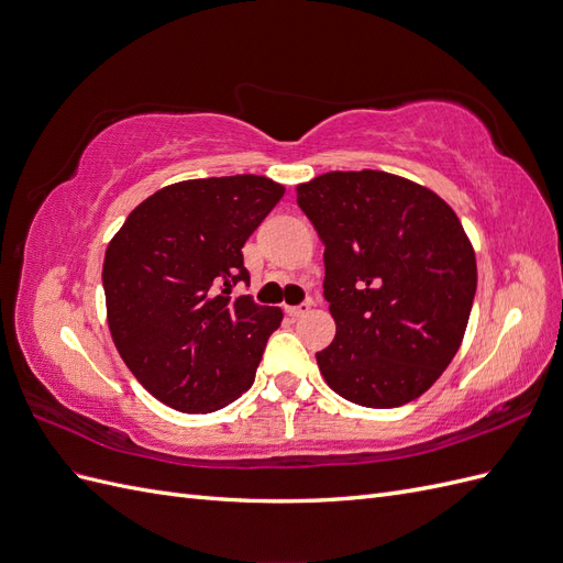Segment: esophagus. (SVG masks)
Wrapping results in <instances>:
<instances>
[{
    "label": "esophagus",
    "mask_w": 563,
    "mask_h": 563,
    "mask_svg": "<svg viewBox=\"0 0 563 563\" xmlns=\"http://www.w3.org/2000/svg\"><path fill=\"white\" fill-rule=\"evenodd\" d=\"M312 310V300H305V302H300V305H288L286 308V314L288 317H294V319H298V317H305Z\"/></svg>",
    "instance_id": "esophagus-1"
}]
</instances>
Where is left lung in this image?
Returning a JSON list of instances; mask_svg holds the SVG:
<instances>
[{
  "mask_svg": "<svg viewBox=\"0 0 563 563\" xmlns=\"http://www.w3.org/2000/svg\"><path fill=\"white\" fill-rule=\"evenodd\" d=\"M323 244L333 343L317 352L343 399L395 408L428 391L455 356L476 291L470 236L449 203L385 172H331L296 187Z\"/></svg>",
  "mask_w": 563,
  "mask_h": 563,
  "instance_id": "8db88e82",
  "label": "left lung"
}]
</instances>
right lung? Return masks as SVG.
<instances>
[{
	"mask_svg": "<svg viewBox=\"0 0 563 563\" xmlns=\"http://www.w3.org/2000/svg\"><path fill=\"white\" fill-rule=\"evenodd\" d=\"M282 197L284 185L253 174L174 183L139 203L108 244L114 347L176 411H218L253 385L284 314L232 296V286L249 282L242 249Z\"/></svg>",
	"mask_w": 563,
	"mask_h": 563,
	"instance_id": "right-lung-1",
	"label": "right lung"
}]
</instances>
